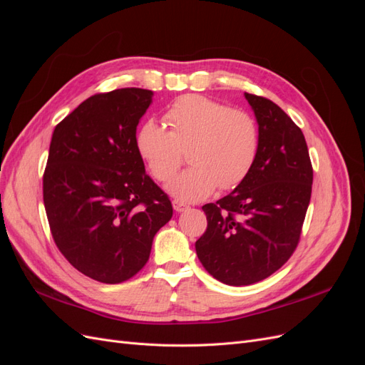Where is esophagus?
<instances>
[{"label": "esophagus", "instance_id": "1", "mask_svg": "<svg viewBox=\"0 0 365 365\" xmlns=\"http://www.w3.org/2000/svg\"><path fill=\"white\" fill-rule=\"evenodd\" d=\"M172 205H173L175 212H178V213H181V212H184V210L189 208V205L184 204V202L180 201V200H173V201H172Z\"/></svg>", "mask_w": 365, "mask_h": 365}]
</instances>
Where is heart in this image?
<instances>
[{
  "label": "heart",
  "instance_id": "1",
  "mask_svg": "<svg viewBox=\"0 0 365 365\" xmlns=\"http://www.w3.org/2000/svg\"><path fill=\"white\" fill-rule=\"evenodd\" d=\"M165 125L141 123L135 146L157 181L165 182L180 169L184 150L189 169L169 184L180 201L195 202L219 190H233L247 180L256 163L260 135L254 117L200 94L182 96L168 108Z\"/></svg>",
  "mask_w": 365,
  "mask_h": 365
}]
</instances>
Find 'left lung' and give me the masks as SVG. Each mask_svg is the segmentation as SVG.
Instances as JSON below:
<instances>
[{"instance_id":"1","label":"left lung","mask_w":365,"mask_h":365,"mask_svg":"<svg viewBox=\"0 0 365 365\" xmlns=\"http://www.w3.org/2000/svg\"><path fill=\"white\" fill-rule=\"evenodd\" d=\"M260 145L247 180L202 207L197 259L219 282L247 286L269 277L294 254L311 201L314 170L302 129L269 98L245 93Z\"/></svg>"}]
</instances>
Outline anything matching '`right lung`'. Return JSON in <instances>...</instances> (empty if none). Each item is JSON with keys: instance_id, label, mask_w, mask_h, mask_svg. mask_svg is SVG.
Returning <instances> with one entry per match:
<instances>
[{"instance_id": "add662e5", "label": "right lung", "mask_w": 365, "mask_h": 365, "mask_svg": "<svg viewBox=\"0 0 365 365\" xmlns=\"http://www.w3.org/2000/svg\"><path fill=\"white\" fill-rule=\"evenodd\" d=\"M152 94L141 88L94 94L51 137L42 178L51 236L77 271L101 283L141 271L153 236L173 215L135 146Z\"/></svg>"}]
</instances>
